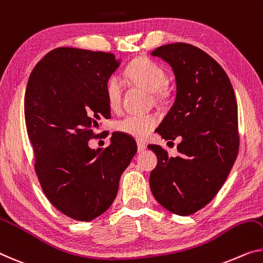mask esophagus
I'll use <instances>...</instances> for the list:
<instances>
[{
  "instance_id": "34e87169",
  "label": "esophagus",
  "mask_w": 263,
  "mask_h": 263,
  "mask_svg": "<svg viewBox=\"0 0 263 263\" xmlns=\"http://www.w3.org/2000/svg\"><path fill=\"white\" fill-rule=\"evenodd\" d=\"M137 146H138V152H143L146 148V144L143 142H137Z\"/></svg>"
}]
</instances>
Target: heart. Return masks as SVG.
<instances>
[{"instance_id": "obj_1", "label": "heart", "mask_w": 263, "mask_h": 263, "mask_svg": "<svg viewBox=\"0 0 263 263\" xmlns=\"http://www.w3.org/2000/svg\"><path fill=\"white\" fill-rule=\"evenodd\" d=\"M127 79L133 85L151 92L157 104H164L170 99L171 88L167 84L165 69L148 58H137L125 69ZM105 93L108 106L117 111L121 105L123 86L118 76H111L105 85ZM158 124V118L154 113L147 115L125 116L116 123V130L137 139H144L150 135Z\"/></svg>"}]
</instances>
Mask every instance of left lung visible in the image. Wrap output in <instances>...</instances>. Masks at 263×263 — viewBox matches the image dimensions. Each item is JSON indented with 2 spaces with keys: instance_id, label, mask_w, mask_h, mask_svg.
I'll return each instance as SVG.
<instances>
[{
  "instance_id": "8db88e82",
  "label": "left lung",
  "mask_w": 263,
  "mask_h": 263,
  "mask_svg": "<svg viewBox=\"0 0 263 263\" xmlns=\"http://www.w3.org/2000/svg\"><path fill=\"white\" fill-rule=\"evenodd\" d=\"M151 54L169 62L177 84L176 100L158 133L165 140H182L177 157L159 145H148L158 159L150 187L160 205L187 216L211 202L236 160V98L224 69L198 47L176 42Z\"/></svg>"
}]
</instances>
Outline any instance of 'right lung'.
<instances>
[{"mask_svg": "<svg viewBox=\"0 0 263 263\" xmlns=\"http://www.w3.org/2000/svg\"><path fill=\"white\" fill-rule=\"evenodd\" d=\"M115 54L59 47L37 62L25 96L34 169L48 201L77 221H91L115 201L119 179L137 152L136 140L113 133L100 152V120L111 117L105 85L118 68Z\"/></svg>", "mask_w": 263, "mask_h": 263, "instance_id": "right-lung-1", "label": "right lung"}]
</instances>
